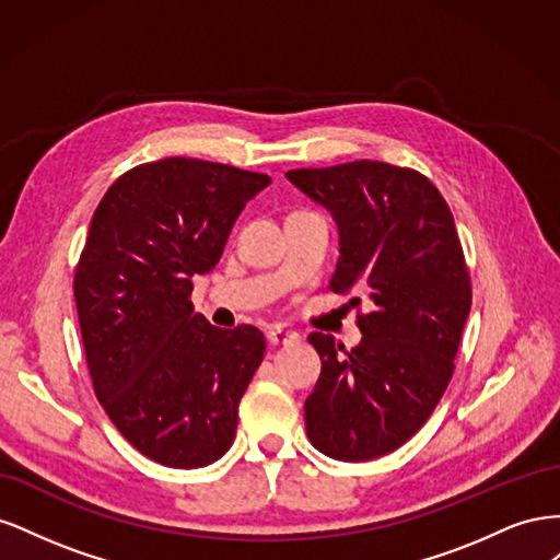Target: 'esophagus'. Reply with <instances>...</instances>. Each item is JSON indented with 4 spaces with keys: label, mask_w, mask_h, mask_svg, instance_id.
Wrapping results in <instances>:
<instances>
[{
    "label": "esophagus",
    "mask_w": 560,
    "mask_h": 560,
    "mask_svg": "<svg viewBox=\"0 0 560 560\" xmlns=\"http://www.w3.org/2000/svg\"><path fill=\"white\" fill-rule=\"evenodd\" d=\"M296 341H299L296 331L282 329V327H270L268 329V343L270 346H287V343H296Z\"/></svg>",
    "instance_id": "esophagus-1"
}]
</instances>
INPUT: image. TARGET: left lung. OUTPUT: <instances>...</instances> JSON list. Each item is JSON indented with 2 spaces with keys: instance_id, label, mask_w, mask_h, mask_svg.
Masks as SVG:
<instances>
[{
  "instance_id": "obj_1",
  "label": "left lung",
  "mask_w": 560,
  "mask_h": 560,
  "mask_svg": "<svg viewBox=\"0 0 560 560\" xmlns=\"http://www.w3.org/2000/svg\"><path fill=\"white\" fill-rule=\"evenodd\" d=\"M338 229L331 290L354 294L362 341L311 334L322 374L306 399L311 444L334 460L393 453L425 425L453 376L471 287L453 214L409 167L354 161L287 173Z\"/></svg>"
}]
</instances>
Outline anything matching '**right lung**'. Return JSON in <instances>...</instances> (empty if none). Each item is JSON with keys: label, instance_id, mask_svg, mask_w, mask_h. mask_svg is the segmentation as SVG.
Wrapping results in <instances>:
<instances>
[{"label": "right lung", "instance_id": "add662e5", "mask_svg": "<svg viewBox=\"0 0 560 560\" xmlns=\"http://www.w3.org/2000/svg\"><path fill=\"white\" fill-rule=\"evenodd\" d=\"M268 175L198 159L132 167L100 200L74 276L95 395L149 460L196 469L235 439L266 338L194 313L191 278L222 259L235 219Z\"/></svg>", "mask_w": 560, "mask_h": 560}]
</instances>
